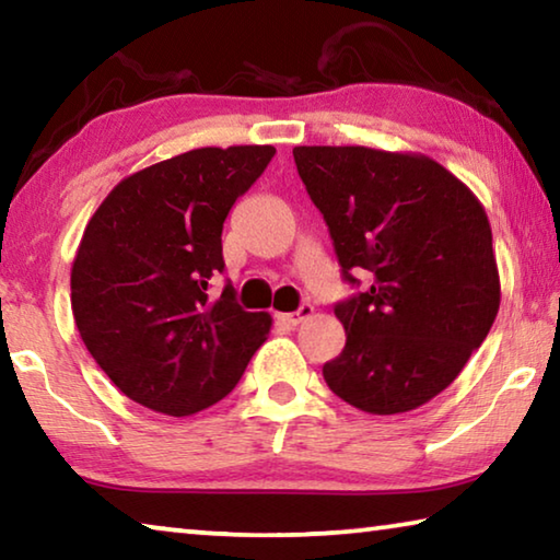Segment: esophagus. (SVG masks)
Masks as SVG:
<instances>
[{"mask_svg":"<svg viewBox=\"0 0 560 560\" xmlns=\"http://www.w3.org/2000/svg\"><path fill=\"white\" fill-rule=\"evenodd\" d=\"M311 314H314V306H311V303H301V308L293 311V314H277V320H281L283 326H299L301 320H306Z\"/></svg>","mask_w":560,"mask_h":560,"instance_id":"obj_1","label":"esophagus"}]
</instances>
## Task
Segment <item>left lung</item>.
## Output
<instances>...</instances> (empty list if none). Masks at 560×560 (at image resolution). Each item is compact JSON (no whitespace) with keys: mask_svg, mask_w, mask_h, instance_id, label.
<instances>
[{"mask_svg":"<svg viewBox=\"0 0 560 560\" xmlns=\"http://www.w3.org/2000/svg\"><path fill=\"white\" fill-rule=\"evenodd\" d=\"M343 279L346 348L324 365L340 400L400 415L454 383L499 314L491 226L477 195L438 160L363 145L293 148Z\"/></svg>","mask_w":560,"mask_h":560,"instance_id":"left-lung-1","label":"left lung"}]
</instances>
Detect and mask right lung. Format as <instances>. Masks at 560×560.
Listing matches in <instances>:
<instances>
[{
  "label": "right lung",
  "instance_id": "right-lung-1",
  "mask_svg": "<svg viewBox=\"0 0 560 560\" xmlns=\"http://www.w3.org/2000/svg\"><path fill=\"white\" fill-rule=\"evenodd\" d=\"M277 153L271 145L197 148L132 173L83 230L71 308L89 353L122 395L187 417L234 390L267 340L269 314H249L226 283L222 224Z\"/></svg>",
  "mask_w": 560,
  "mask_h": 560
}]
</instances>
